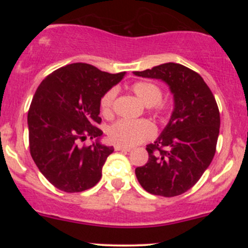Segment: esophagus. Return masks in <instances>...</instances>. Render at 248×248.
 Segmentation results:
<instances>
[{
    "instance_id": "obj_1",
    "label": "esophagus",
    "mask_w": 248,
    "mask_h": 248,
    "mask_svg": "<svg viewBox=\"0 0 248 248\" xmlns=\"http://www.w3.org/2000/svg\"><path fill=\"white\" fill-rule=\"evenodd\" d=\"M114 149L116 152H130L129 147H124V146H120V144H115Z\"/></svg>"
}]
</instances>
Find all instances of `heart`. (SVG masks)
<instances>
[{"label":"heart","instance_id":"heart-1","mask_svg":"<svg viewBox=\"0 0 248 248\" xmlns=\"http://www.w3.org/2000/svg\"><path fill=\"white\" fill-rule=\"evenodd\" d=\"M133 93L143 102L150 106L158 114H164L168 110V104L162 100V88L152 81H136L130 86ZM116 96L115 88H109L101 95L99 106L105 116H110ZM108 138L115 144L132 147L141 142L149 140L155 134V128L147 120H126L121 119L110 124L107 130Z\"/></svg>","mask_w":248,"mask_h":248}]
</instances>
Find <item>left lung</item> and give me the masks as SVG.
Returning a JSON list of instances; mask_svg holds the SVG:
<instances>
[{
  "label": "left lung",
  "mask_w": 248,
  "mask_h": 248,
  "mask_svg": "<svg viewBox=\"0 0 248 248\" xmlns=\"http://www.w3.org/2000/svg\"><path fill=\"white\" fill-rule=\"evenodd\" d=\"M134 75L166 81L175 100L169 124L147 146L149 158L135 169L136 178L152 195H182L197 183L215 156L220 127L218 105L204 79L181 64L166 62Z\"/></svg>",
  "instance_id": "8db88e82"
}]
</instances>
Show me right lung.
Segmentation results:
<instances>
[{"mask_svg": "<svg viewBox=\"0 0 248 248\" xmlns=\"http://www.w3.org/2000/svg\"><path fill=\"white\" fill-rule=\"evenodd\" d=\"M124 73L100 71L75 62L53 71L36 90L29 112L31 157L44 177L65 192H81L100 181L102 167L114 149L96 141L80 146L86 138L99 139L102 130L101 95Z\"/></svg>", "mask_w": 248, "mask_h": 248, "instance_id": "1", "label": "right lung"}]
</instances>
